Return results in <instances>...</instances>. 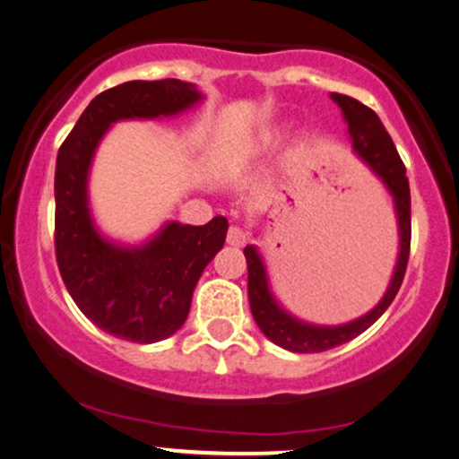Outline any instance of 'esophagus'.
Returning a JSON list of instances; mask_svg holds the SVG:
<instances>
[{
  "instance_id": "esophagus-1",
  "label": "esophagus",
  "mask_w": 459,
  "mask_h": 459,
  "mask_svg": "<svg viewBox=\"0 0 459 459\" xmlns=\"http://www.w3.org/2000/svg\"><path fill=\"white\" fill-rule=\"evenodd\" d=\"M226 241H229V246H235V247L246 246V241H247L246 230L239 229V226H230L229 233H226Z\"/></svg>"
}]
</instances>
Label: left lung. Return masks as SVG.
Masks as SVG:
<instances>
[{"label":"left lung","mask_w":459,"mask_h":459,"mask_svg":"<svg viewBox=\"0 0 459 459\" xmlns=\"http://www.w3.org/2000/svg\"><path fill=\"white\" fill-rule=\"evenodd\" d=\"M331 100L338 104L342 117L349 124L352 152L357 153V158H361V162L368 164L369 170L383 181L389 195L394 196L400 252H397L395 269L387 290L372 310L344 325H314L292 316L282 303L275 299L261 252L256 246H246L247 299H250L252 316L256 320L258 329L273 344L290 352H323L335 349V346L346 344V342L361 335L368 327H372L391 306V301L395 299L406 273L408 252H411V187H408L406 167L394 141H391L389 132L380 124L378 115L355 98L331 93Z\"/></svg>","instance_id":"1"}]
</instances>
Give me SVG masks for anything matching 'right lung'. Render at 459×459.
Segmentation results:
<instances>
[{
    "label": "right lung",
    "mask_w": 459,
    "mask_h": 459,
    "mask_svg": "<svg viewBox=\"0 0 459 459\" xmlns=\"http://www.w3.org/2000/svg\"><path fill=\"white\" fill-rule=\"evenodd\" d=\"M179 79L130 81L102 91L82 110L55 167V254L65 289L96 327L119 340L153 344L186 323L192 292L222 250L229 222H167L139 246L100 233L90 207V170L110 126L175 117L203 100Z\"/></svg>",
    "instance_id": "obj_1"
}]
</instances>
